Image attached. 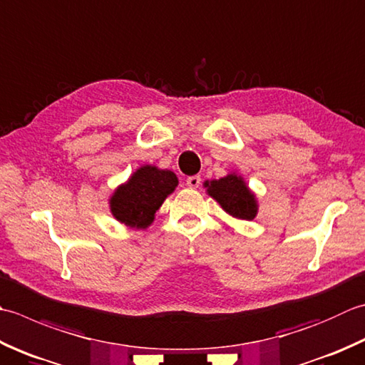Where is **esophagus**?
Here are the masks:
<instances>
[{"instance_id": "34e87169", "label": "esophagus", "mask_w": 365, "mask_h": 365, "mask_svg": "<svg viewBox=\"0 0 365 365\" xmlns=\"http://www.w3.org/2000/svg\"><path fill=\"white\" fill-rule=\"evenodd\" d=\"M187 185L190 188H197L201 185V177L199 175H191L187 178Z\"/></svg>"}]
</instances>
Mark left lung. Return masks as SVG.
<instances>
[{
  "label": "left lung",
  "instance_id": "1",
  "mask_svg": "<svg viewBox=\"0 0 365 365\" xmlns=\"http://www.w3.org/2000/svg\"><path fill=\"white\" fill-rule=\"evenodd\" d=\"M207 192L223 207L231 217L239 220H253L258 213L255 195L248 190L244 178L230 174L220 180L204 183Z\"/></svg>",
  "mask_w": 365,
  "mask_h": 365
}]
</instances>
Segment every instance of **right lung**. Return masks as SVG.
I'll return each instance as SVG.
<instances>
[{"label":"right lung","mask_w":365,"mask_h":365,"mask_svg":"<svg viewBox=\"0 0 365 365\" xmlns=\"http://www.w3.org/2000/svg\"><path fill=\"white\" fill-rule=\"evenodd\" d=\"M178 185L177 175L155 166H142L121 185L110 197V212L121 223L131 227H147L164 199Z\"/></svg>","instance_id":"right-lung-1"}]
</instances>
